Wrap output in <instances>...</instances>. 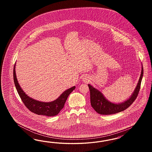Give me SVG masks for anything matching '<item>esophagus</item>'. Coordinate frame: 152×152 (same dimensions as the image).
<instances>
[{"instance_id": "34e87169", "label": "esophagus", "mask_w": 152, "mask_h": 152, "mask_svg": "<svg viewBox=\"0 0 152 152\" xmlns=\"http://www.w3.org/2000/svg\"><path fill=\"white\" fill-rule=\"evenodd\" d=\"M84 81H85V82H88V80H87L86 78H84Z\"/></svg>"}]
</instances>
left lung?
I'll list each match as a JSON object with an SVG mask.
<instances>
[{
  "label": "left lung",
  "instance_id": "1",
  "mask_svg": "<svg viewBox=\"0 0 152 152\" xmlns=\"http://www.w3.org/2000/svg\"><path fill=\"white\" fill-rule=\"evenodd\" d=\"M143 76V67L142 66V72L138 84L132 96L128 100L118 104H115L108 101L100 91L88 84V86L90 92V101L92 108L97 113L101 115L114 114L125 110L133 104L137 97L140 90Z\"/></svg>",
  "mask_w": 152,
  "mask_h": 152
}]
</instances>
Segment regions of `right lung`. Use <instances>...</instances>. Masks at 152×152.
Wrapping results in <instances>:
<instances>
[{"label": "right lung", "mask_w": 152, "mask_h": 152, "mask_svg": "<svg viewBox=\"0 0 152 152\" xmlns=\"http://www.w3.org/2000/svg\"><path fill=\"white\" fill-rule=\"evenodd\" d=\"M15 66V64H14L13 69L14 84L19 95L23 101L24 105L31 112L37 115H45L47 116H53L57 115L60 113V111L63 109L65 102L69 95L72 91H74L76 87L73 86L64 91L60 96L54 101L48 102L37 101L28 96L20 88L16 76Z\"/></svg>", "instance_id": "1"}]
</instances>
